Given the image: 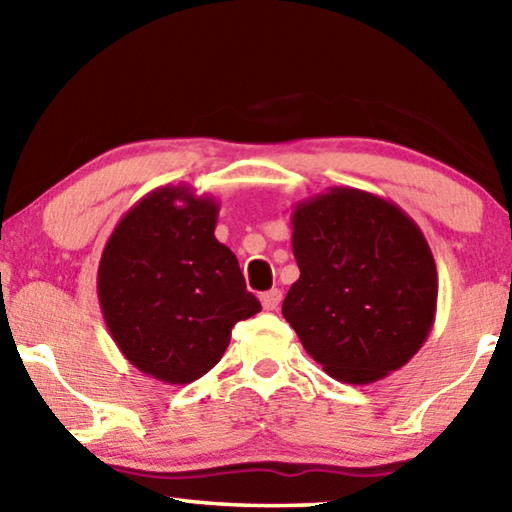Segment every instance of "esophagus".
Instances as JSON below:
<instances>
[{"instance_id": "obj_1", "label": "esophagus", "mask_w": 512, "mask_h": 512, "mask_svg": "<svg viewBox=\"0 0 512 512\" xmlns=\"http://www.w3.org/2000/svg\"><path fill=\"white\" fill-rule=\"evenodd\" d=\"M259 300H262V307H264L266 311H273V309L280 307L282 291H280V289H271V291L262 293V296H259Z\"/></svg>"}]
</instances>
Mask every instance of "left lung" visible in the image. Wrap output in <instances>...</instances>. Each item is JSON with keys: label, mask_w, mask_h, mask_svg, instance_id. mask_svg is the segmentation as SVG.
I'll return each mask as SVG.
<instances>
[{"label": "left lung", "mask_w": 512, "mask_h": 512, "mask_svg": "<svg viewBox=\"0 0 512 512\" xmlns=\"http://www.w3.org/2000/svg\"><path fill=\"white\" fill-rule=\"evenodd\" d=\"M300 268L282 316L329 377L372 384L413 359L433 327L438 271L431 248L393 201L329 187L291 214Z\"/></svg>", "instance_id": "left-lung-1"}]
</instances>
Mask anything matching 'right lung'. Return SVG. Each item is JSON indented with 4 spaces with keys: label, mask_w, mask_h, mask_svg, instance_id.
<instances>
[{
    "label": "right lung",
    "mask_w": 512,
    "mask_h": 512,
    "mask_svg": "<svg viewBox=\"0 0 512 512\" xmlns=\"http://www.w3.org/2000/svg\"><path fill=\"white\" fill-rule=\"evenodd\" d=\"M219 203L187 185L140 198L112 230L97 273L108 332L133 366L164 384L210 372L239 320L262 311L235 253L214 237Z\"/></svg>",
    "instance_id": "add662e5"
}]
</instances>
